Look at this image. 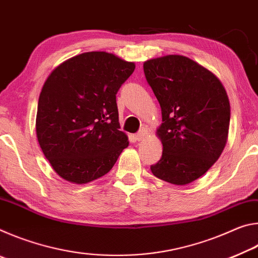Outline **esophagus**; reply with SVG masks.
<instances>
[{
    "label": "esophagus",
    "mask_w": 258,
    "mask_h": 258,
    "mask_svg": "<svg viewBox=\"0 0 258 258\" xmlns=\"http://www.w3.org/2000/svg\"><path fill=\"white\" fill-rule=\"evenodd\" d=\"M147 137H148V130L147 128H142L137 135H135V138H137L138 141H143V140H145Z\"/></svg>",
    "instance_id": "esophagus-1"
}]
</instances>
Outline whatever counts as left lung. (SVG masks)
<instances>
[{"label":"left lung","instance_id":"left-lung-1","mask_svg":"<svg viewBox=\"0 0 258 258\" xmlns=\"http://www.w3.org/2000/svg\"><path fill=\"white\" fill-rule=\"evenodd\" d=\"M143 71L163 116L156 132L163 155L150 169L160 180L186 185L203 176L224 149L230 126L228 94L215 74L184 55L147 60Z\"/></svg>","mask_w":258,"mask_h":258}]
</instances>
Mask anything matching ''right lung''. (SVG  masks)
Listing matches in <instances>:
<instances>
[{
	"instance_id": "obj_1",
	"label": "right lung",
	"mask_w": 258,
	"mask_h": 258,
	"mask_svg": "<svg viewBox=\"0 0 258 258\" xmlns=\"http://www.w3.org/2000/svg\"><path fill=\"white\" fill-rule=\"evenodd\" d=\"M135 63L104 51L63 61L38 98L36 137L45 158L64 181L85 184L107 174L128 138L119 131L116 94Z\"/></svg>"
}]
</instances>
